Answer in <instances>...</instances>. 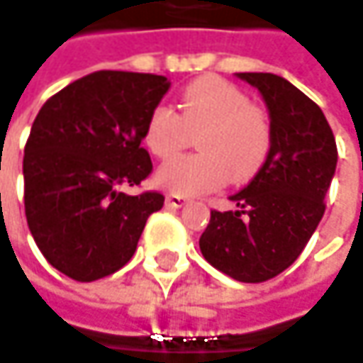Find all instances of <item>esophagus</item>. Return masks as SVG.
Listing matches in <instances>:
<instances>
[{
    "label": "esophagus",
    "mask_w": 363,
    "mask_h": 363,
    "mask_svg": "<svg viewBox=\"0 0 363 363\" xmlns=\"http://www.w3.org/2000/svg\"><path fill=\"white\" fill-rule=\"evenodd\" d=\"M165 202H167V206H172V208H182V206L186 204V198L179 196V194H167Z\"/></svg>",
    "instance_id": "esophagus-1"
}]
</instances>
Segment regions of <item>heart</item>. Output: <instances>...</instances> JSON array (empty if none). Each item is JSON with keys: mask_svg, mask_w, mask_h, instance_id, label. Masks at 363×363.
Here are the masks:
<instances>
[{"mask_svg": "<svg viewBox=\"0 0 363 363\" xmlns=\"http://www.w3.org/2000/svg\"><path fill=\"white\" fill-rule=\"evenodd\" d=\"M182 114L155 106L145 124V145L169 159L188 147L191 135L202 153L172 159L155 173L163 190L194 196L218 190L228 179L249 182L262 172L272 151V124L262 108L251 106L243 91L220 77H200L179 96Z\"/></svg>", "mask_w": 363, "mask_h": 363, "instance_id": "obj_1", "label": "heart"}]
</instances>
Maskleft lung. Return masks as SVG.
Here are the masks:
<instances>
[{
    "mask_svg": "<svg viewBox=\"0 0 363 363\" xmlns=\"http://www.w3.org/2000/svg\"><path fill=\"white\" fill-rule=\"evenodd\" d=\"M267 106L272 151L247 188L230 196L237 210L210 212L200 237L204 259L233 280L276 278L298 259L325 214L337 145L323 110L274 73H237Z\"/></svg>",
    "mask_w": 363,
    "mask_h": 363,
    "instance_id": "obj_1",
    "label": "left lung"
}]
</instances>
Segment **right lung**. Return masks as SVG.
Segmentation results:
<instances>
[{
    "instance_id": "right-lung-1",
    "label": "right lung",
    "mask_w": 363,
    "mask_h": 363,
    "mask_svg": "<svg viewBox=\"0 0 363 363\" xmlns=\"http://www.w3.org/2000/svg\"><path fill=\"white\" fill-rule=\"evenodd\" d=\"M172 83L163 75L96 71L40 108L24 149V208L40 253L71 280L94 281L135 255L163 194L128 196L153 172L145 124Z\"/></svg>"
}]
</instances>
